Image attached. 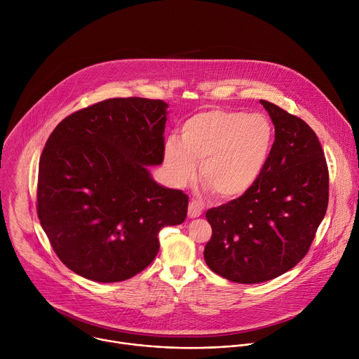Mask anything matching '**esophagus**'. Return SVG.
<instances>
[{
    "label": "esophagus",
    "mask_w": 359,
    "mask_h": 359,
    "mask_svg": "<svg viewBox=\"0 0 359 359\" xmlns=\"http://www.w3.org/2000/svg\"><path fill=\"white\" fill-rule=\"evenodd\" d=\"M201 215V203L198 200H191L189 203V217L190 219H194V217H198Z\"/></svg>",
    "instance_id": "esophagus-1"
}]
</instances>
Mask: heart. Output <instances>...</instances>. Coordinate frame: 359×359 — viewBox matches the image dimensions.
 I'll return each mask as SVG.
<instances>
[{"label":"heart","mask_w":359,"mask_h":359,"mask_svg":"<svg viewBox=\"0 0 359 359\" xmlns=\"http://www.w3.org/2000/svg\"><path fill=\"white\" fill-rule=\"evenodd\" d=\"M274 129L267 116L240 111L209 109L189 118L182 139L165 143V165L179 186L190 183L201 163V177L220 197L247 193L267 166Z\"/></svg>","instance_id":"heart-1"}]
</instances>
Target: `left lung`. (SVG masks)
Listing matches in <instances>:
<instances>
[{"instance_id":"left-lung-1","label":"left lung","mask_w":359,"mask_h":359,"mask_svg":"<svg viewBox=\"0 0 359 359\" xmlns=\"http://www.w3.org/2000/svg\"><path fill=\"white\" fill-rule=\"evenodd\" d=\"M276 139L259 180L240 197L206 212L212 238L204 260L240 284L273 280L298 264L328 208L330 176L316 132L269 100Z\"/></svg>"}]
</instances>
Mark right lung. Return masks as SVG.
Instances as JSON below:
<instances>
[{"mask_svg": "<svg viewBox=\"0 0 359 359\" xmlns=\"http://www.w3.org/2000/svg\"><path fill=\"white\" fill-rule=\"evenodd\" d=\"M168 104L114 97L67 116L39 159L36 213L58 259L97 283L143 271L165 226L184 222L189 197L150 177L162 165Z\"/></svg>", "mask_w": 359, "mask_h": 359, "instance_id": "right-lung-1", "label": "right lung"}]
</instances>
